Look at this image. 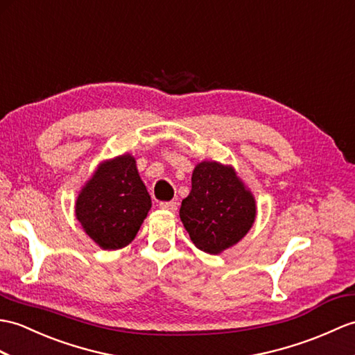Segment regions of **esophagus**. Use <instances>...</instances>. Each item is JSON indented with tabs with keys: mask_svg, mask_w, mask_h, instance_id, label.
<instances>
[{
	"mask_svg": "<svg viewBox=\"0 0 355 355\" xmlns=\"http://www.w3.org/2000/svg\"><path fill=\"white\" fill-rule=\"evenodd\" d=\"M159 207L162 210H168V211H177L178 209V202L175 201H168V202H160Z\"/></svg>",
	"mask_w": 355,
	"mask_h": 355,
	"instance_id": "obj_1",
	"label": "esophagus"
}]
</instances>
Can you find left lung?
Listing matches in <instances>:
<instances>
[{"label":"left lung","instance_id":"8db88e82","mask_svg":"<svg viewBox=\"0 0 355 355\" xmlns=\"http://www.w3.org/2000/svg\"><path fill=\"white\" fill-rule=\"evenodd\" d=\"M255 216V198L232 164L215 160L196 164L180 219L198 250L220 254L232 248L250 232Z\"/></svg>","mask_w":355,"mask_h":355}]
</instances>
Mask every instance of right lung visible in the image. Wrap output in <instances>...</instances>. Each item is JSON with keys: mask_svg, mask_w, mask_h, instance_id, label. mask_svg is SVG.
Returning a JSON list of instances; mask_svg holds the SVG:
<instances>
[{"mask_svg": "<svg viewBox=\"0 0 355 355\" xmlns=\"http://www.w3.org/2000/svg\"><path fill=\"white\" fill-rule=\"evenodd\" d=\"M150 209L136 159L125 153L98 164L77 196L76 218L100 248L112 251L133 242Z\"/></svg>", "mask_w": 355, "mask_h": 355, "instance_id": "obj_1", "label": "right lung"}]
</instances>
